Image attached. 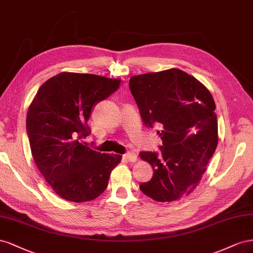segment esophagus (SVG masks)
<instances>
[{
    "label": "esophagus",
    "instance_id": "34e87169",
    "mask_svg": "<svg viewBox=\"0 0 253 253\" xmlns=\"http://www.w3.org/2000/svg\"><path fill=\"white\" fill-rule=\"evenodd\" d=\"M124 158L129 162H134L138 157H136V154L133 153V151H128V153L124 155Z\"/></svg>",
    "mask_w": 253,
    "mask_h": 253
}]
</instances>
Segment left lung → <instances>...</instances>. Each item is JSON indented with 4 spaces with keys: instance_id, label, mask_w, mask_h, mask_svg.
Masks as SVG:
<instances>
[{
    "instance_id": "1",
    "label": "left lung",
    "mask_w": 253,
    "mask_h": 253,
    "mask_svg": "<svg viewBox=\"0 0 253 253\" xmlns=\"http://www.w3.org/2000/svg\"><path fill=\"white\" fill-rule=\"evenodd\" d=\"M129 89L144 125L159 127V151H141L154 176L140 190L154 200L181 198L198 184L217 146L215 103L206 86L178 69L132 76Z\"/></svg>"
}]
</instances>
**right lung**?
I'll return each instance as SVG.
<instances>
[{"label":"right lung","mask_w":253,"mask_h":253,"mask_svg":"<svg viewBox=\"0 0 253 253\" xmlns=\"http://www.w3.org/2000/svg\"><path fill=\"white\" fill-rule=\"evenodd\" d=\"M120 79L63 72L36 94L26 131L36 165L57 195L73 203L98 197L122 156L100 154L83 142L96 104L120 88Z\"/></svg>","instance_id":"1"}]
</instances>
